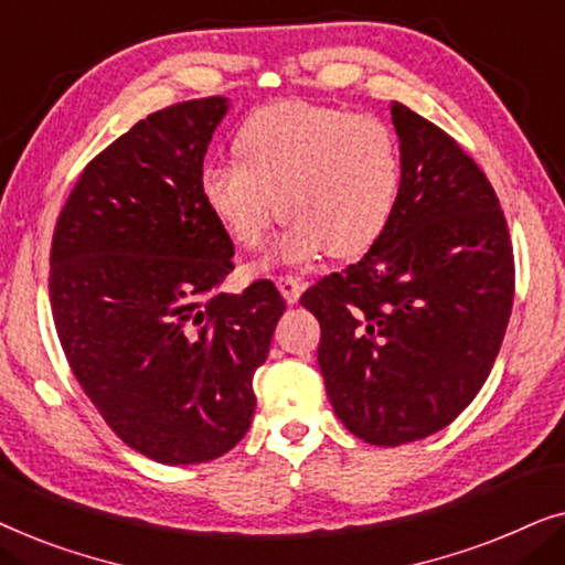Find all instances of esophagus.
Returning a JSON list of instances; mask_svg holds the SVG:
<instances>
[{
	"instance_id": "obj_1",
	"label": "esophagus",
	"mask_w": 565,
	"mask_h": 565,
	"mask_svg": "<svg viewBox=\"0 0 565 565\" xmlns=\"http://www.w3.org/2000/svg\"><path fill=\"white\" fill-rule=\"evenodd\" d=\"M277 288H280L282 298L288 300V303H298L300 292H303L306 282L300 280V277H292V275H280L277 277Z\"/></svg>"
}]
</instances>
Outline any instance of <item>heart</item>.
I'll list each match as a JSON object with an SVG mask.
<instances>
[{
    "instance_id": "b5f03b06",
    "label": "heart",
    "mask_w": 565,
    "mask_h": 565,
    "mask_svg": "<svg viewBox=\"0 0 565 565\" xmlns=\"http://www.w3.org/2000/svg\"><path fill=\"white\" fill-rule=\"evenodd\" d=\"M236 153L238 161H207L200 195L244 249H259L277 215H288L275 262L360 257L398 205V138L375 115L277 103L244 122Z\"/></svg>"
}]
</instances>
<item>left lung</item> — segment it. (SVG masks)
I'll return each mask as SVG.
<instances>
[{
  "mask_svg": "<svg viewBox=\"0 0 565 565\" xmlns=\"http://www.w3.org/2000/svg\"><path fill=\"white\" fill-rule=\"evenodd\" d=\"M401 195L358 265L311 285L319 367L354 437L396 447L445 429L489 377L514 300L504 211L473 159L406 105H391Z\"/></svg>",
  "mask_w": 565,
  "mask_h": 565,
  "instance_id": "obj_1",
  "label": "left lung"
}]
</instances>
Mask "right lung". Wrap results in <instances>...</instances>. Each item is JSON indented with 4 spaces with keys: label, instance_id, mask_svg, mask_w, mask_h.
Listing matches in <instances>:
<instances>
[{
    "label": "right lung",
    "instance_id": "1",
    "mask_svg": "<svg viewBox=\"0 0 565 565\" xmlns=\"http://www.w3.org/2000/svg\"><path fill=\"white\" fill-rule=\"evenodd\" d=\"M226 97L138 120L84 167L51 244L61 347L115 435L164 466L228 452L285 300L269 280L221 292L234 242L200 195Z\"/></svg>",
    "mask_w": 565,
    "mask_h": 565
}]
</instances>
